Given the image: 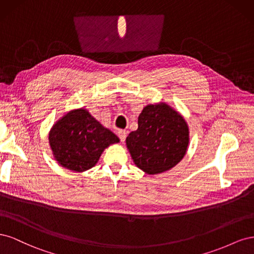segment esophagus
I'll use <instances>...</instances> for the list:
<instances>
[{
    "label": "esophagus",
    "mask_w": 254,
    "mask_h": 254,
    "mask_svg": "<svg viewBox=\"0 0 254 254\" xmlns=\"http://www.w3.org/2000/svg\"><path fill=\"white\" fill-rule=\"evenodd\" d=\"M118 135H119V137H120V140H121L122 142H124L125 139H126L127 131H126V130L121 129V130H119V131H118Z\"/></svg>",
    "instance_id": "esophagus-1"
}]
</instances>
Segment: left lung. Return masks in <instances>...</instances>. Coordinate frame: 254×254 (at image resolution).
Returning <instances> with one entry per match:
<instances>
[{
  "mask_svg": "<svg viewBox=\"0 0 254 254\" xmlns=\"http://www.w3.org/2000/svg\"><path fill=\"white\" fill-rule=\"evenodd\" d=\"M137 129L126 137L133 163L148 175L172 170L186 156L190 145L187 121L165 102L146 105Z\"/></svg>",
  "mask_w": 254,
  "mask_h": 254,
  "instance_id": "obj_1",
  "label": "left lung"
}]
</instances>
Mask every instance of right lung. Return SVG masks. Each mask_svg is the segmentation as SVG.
I'll use <instances>...</instances> for the list:
<instances>
[{
    "label": "right lung",
    "instance_id": "1",
    "mask_svg": "<svg viewBox=\"0 0 254 254\" xmlns=\"http://www.w3.org/2000/svg\"><path fill=\"white\" fill-rule=\"evenodd\" d=\"M120 142L86 108L66 112L49 132V144L57 163L68 171L83 173L96 165L104 150Z\"/></svg>",
    "mask_w": 254,
    "mask_h": 254
}]
</instances>
